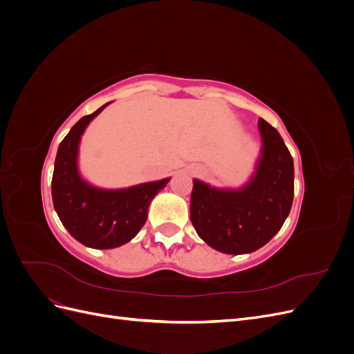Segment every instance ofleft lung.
Returning <instances> with one entry per match:
<instances>
[{
  "label": "left lung",
  "mask_w": 354,
  "mask_h": 354,
  "mask_svg": "<svg viewBox=\"0 0 354 354\" xmlns=\"http://www.w3.org/2000/svg\"><path fill=\"white\" fill-rule=\"evenodd\" d=\"M260 155L239 187H216L194 180L190 220L211 248L241 255L260 250L281 230L294 198V160L281 134L259 121Z\"/></svg>",
  "instance_id": "1"
}]
</instances>
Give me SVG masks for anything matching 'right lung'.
<instances>
[{
	"instance_id": "right-lung-1",
	"label": "right lung",
	"mask_w": 354,
	"mask_h": 354,
	"mask_svg": "<svg viewBox=\"0 0 354 354\" xmlns=\"http://www.w3.org/2000/svg\"><path fill=\"white\" fill-rule=\"evenodd\" d=\"M81 118L57 149L51 196L63 226L82 245L94 250L118 248L140 232L147 208L171 177L130 187L104 189L91 185L80 171V143L85 128L106 106Z\"/></svg>"
}]
</instances>
